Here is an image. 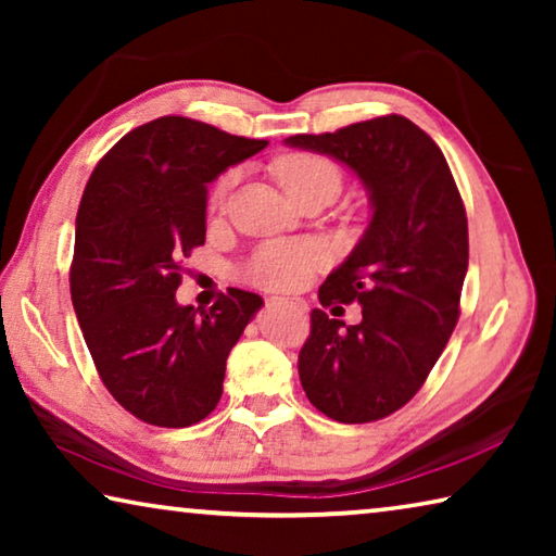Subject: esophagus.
Returning a JSON list of instances; mask_svg holds the SVG:
<instances>
[{
  "label": "esophagus",
  "mask_w": 556,
  "mask_h": 556,
  "mask_svg": "<svg viewBox=\"0 0 556 556\" xmlns=\"http://www.w3.org/2000/svg\"><path fill=\"white\" fill-rule=\"evenodd\" d=\"M267 306L269 308H285V306H289V308H294V312H304V308H306L304 301H291V299H281V296H269L267 299Z\"/></svg>",
  "instance_id": "34e87169"
}]
</instances>
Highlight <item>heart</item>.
Instances as JSON below:
<instances>
[{"label": "heart", "instance_id": "obj_1", "mask_svg": "<svg viewBox=\"0 0 556 556\" xmlns=\"http://www.w3.org/2000/svg\"><path fill=\"white\" fill-rule=\"evenodd\" d=\"M275 172L281 186L287 188L291 199H299L301 193L312 191L318 186H333L336 191L341 188V172L326 156L294 152L277 159ZM240 172L230 168L225 172L218 184L213 188V205H220L232 186L238 184ZM328 262L326 248L314 240H277L267 242L248 260L244 265V277L252 285L265 289H299L304 287L316 269H321Z\"/></svg>", "mask_w": 556, "mask_h": 556}]
</instances>
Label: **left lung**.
I'll list each match as a JSON object with an SVG mask.
<instances>
[{
  "instance_id": "8db88e82",
  "label": "left lung",
  "mask_w": 556,
  "mask_h": 556,
  "mask_svg": "<svg viewBox=\"0 0 556 556\" xmlns=\"http://www.w3.org/2000/svg\"><path fill=\"white\" fill-rule=\"evenodd\" d=\"M285 144L345 164L372 208L361 242L318 289L324 307L357 300L364 321L345 327L314 308L301 388L341 425L384 419L419 392L456 328L468 269L464 201L434 139L402 115Z\"/></svg>"
}]
</instances>
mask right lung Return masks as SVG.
Returning a JSON list of instances; mask_svg holds the SVG:
<instances>
[{
  "mask_svg": "<svg viewBox=\"0 0 556 556\" xmlns=\"http://www.w3.org/2000/svg\"><path fill=\"white\" fill-rule=\"evenodd\" d=\"M267 139L178 115L127 131L100 159L75 218L71 299L112 397L154 427L199 425L215 409L225 361L262 296L228 289L181 306L184 260L205 242L208 184Z\"/></svg>",
  "mask_w": 556,
  "mask_h": 556,
  "instance_id": "obj_1",
  "label": "right lung"
}]
</instances>
